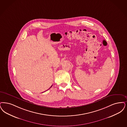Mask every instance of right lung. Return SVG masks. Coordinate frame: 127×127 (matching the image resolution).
Segmentation results:
<instances>
[{
	"label": "right lung",
	"instance_id": "right-lung-1",
	"mask_svg": "<svg viewBox=\"0 0 127 127\" xmlns=\"http://www.w3.org/2000/svg\"><path fill=\"white\" fill-rule=\"evenodd\" d=\"M51 87H50V88H51Z\"/></svg>",
	"mask_w": 127,
	"mask_h": 127
}]
</instances>
